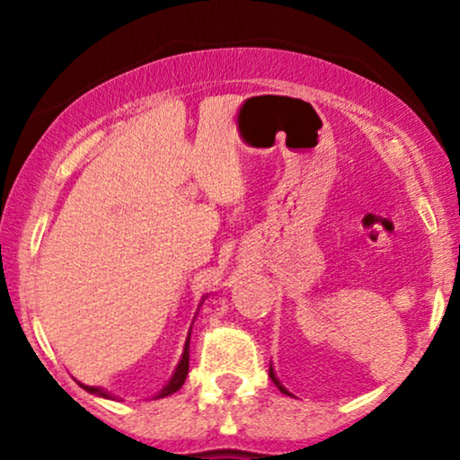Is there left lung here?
<instances>
[{
    "label": "left lung",
    "mask_w": 460,
    "mask_h": 460,
    "mask_svg": "<svg viewBox=\"0 0 460 460\" xmlns=\"http://www.w3.org/2000/svg\"><path fill=\"white\" fill-rule=\"evenodd\" d=\"M270 376H272V381H274V383H276V387H279V389H280V392H282V394H287V395H291V394H288V392H287V389H285V387H282V385H280V381H279V379H276V375H274V368H272V367H270Z\"/></svg>",
    "instance_id": "8db88e82"
}]
</instances>
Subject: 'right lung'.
<instances>
[{"mask_svg":"<svg viewBox=\"0 0 460 460\" xmlns=\"http://www.w3.org/2000/svg\"><path fill=\"white\" fill-rule=\"evenodd\" d=\"M190 329H192V326H190ZM188 362H190V331H188V337H186V343H184V354H181L180 364H178V367H175V373L172 375V379H169L167 385L163 387L161 392L155 395V398H165V395L175 394L181 385H184L186 375H188ZM81 387H84L85 392L93 394V395H100V398L115 400V395H111L109 392H104L102 387H87V385H81Z\"/></svg>","mask_w":460,"mask_h":460,"instance_id":"1","label":"right lung"}]
</instances>
